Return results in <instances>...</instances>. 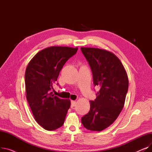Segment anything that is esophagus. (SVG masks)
<instances>
[{
  "mask_svg": "<svg viewBox=\"0 0 152 152\" xmlns=\"http://www.w3.org/2000/svg\"><path fill=\"white\" fill-rule=\"evenodd\" d=\"M76 104V101L72 100L71 102V108H73V107H75Z\"/></svg>",
  "mask_w": 152,
  "mask_h": 152,
  "instance_id": "1",
  "label": "esophagus"
}]
</instances>
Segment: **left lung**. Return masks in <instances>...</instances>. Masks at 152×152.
<instances>
[{"instance_id":"1","label":"left lung","mask_w":152,"mask_h":152,"mask_svg":"<svg viewBox=\"0 0 152 152\" xmlns=\"http://www.w3.org/2000/svg\"><path fill=\"white\" fill-rule=\"evenodd\" d=\"M92 70L93 83L100 87L97 98L91 101L89 112L81 118L87 129L101 131L112 124L123 108L129 81L122 63L109 51L81 47Z\"/></svg>"}]
</instances>
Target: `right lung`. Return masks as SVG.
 <instances>
[{"instance_id": "right-lung-1", "label": "right lung", "mask_w": 152, "mask_h": 152, "mask_svg": "<svg viewBox=\"0 0 152 152\" xmlns=\"http://www.w3.org/2000/svg\"><path fill=\"white\" fill-rule=\"evenodd\" d=\"M77 48L53 46L39 52L25 71L26 99L37 123L47 131L57 129L64 123L70 100L54 95L51 91L60 72Z\"/></svg>"}]
</instances>
